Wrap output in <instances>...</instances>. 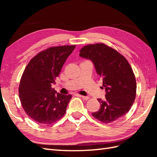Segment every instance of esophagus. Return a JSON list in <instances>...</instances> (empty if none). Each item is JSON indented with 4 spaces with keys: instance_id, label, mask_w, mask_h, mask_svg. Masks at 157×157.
Instances as JSON below:
<instances>
[{
    "instance_id": "1",
    "label": "esophagus",
    "mask_w": 157,
    "mask_h": 157,
    "mask_svg": "<svg viewBox=\"0 0 157 157\" xmlns=\"http://www.w3.org/2000/svg\"><path fill=\"white\" fill-rule=\"evenodd\" d=\"M80 97L82 98L84 100H86V101H87V100L89 99V96H80Z\"/></svg>"
}]
</instances>
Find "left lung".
Here are the masks:
<instances>
[{"label": "left lung", "instance_id": "1", "mask_svg": "<svg viewBox=\"0 0 157 157\" xmlns=\"http://www.w3.org/2000/svg\"><path fill=\"white\" fill-rule=\"evenodd\" d=\"M79 56L93 63L106 92L105 100L98 99L101 108L92 116L106 123L121 118L131 109L136 94V78L128 61L115 49L101 43L85 46Z\"/></svg>", "mask_w": 157, "mask_h": 157}]
</instances>
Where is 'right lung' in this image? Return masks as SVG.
I'll list each match as a JSON object with an SVG mask.
<instances>
[{
    "label": "right lung",
    "mask_w": 157,
    "mask_h": 157,
    "mask_svg": "<svg viewBox=\"0 0 157 157\" xmlns=\"http://www.w3.org/2000/svg\"><path fill=\"white\" fill-rule=\"evenodd\" d=\"M75 48V45L56 46L39 52L23 73L20 101L27 115L39 124H52L65 115L72 96L57 93L52 85Z\"/></svg>",
    "instance_id": "right-lung-1"
}]
</instances>
